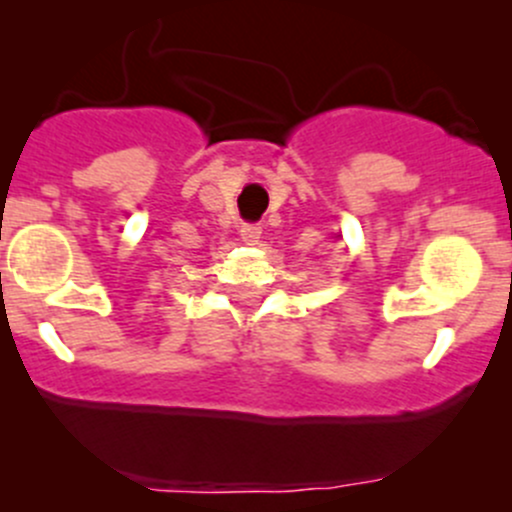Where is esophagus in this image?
<instances>
[{
  "mask_svg": "<svg viewBox=\"0 0 512 512\" xmlns=\"http://www.w3.org/2000/svg\"><path fill=\"white\" fill-rule=\"evenodd\" d=\"M240 235H242V240L247 242V245H255V242L260 240V235H262V227L257 223H242L240 225Z\"/></svg>",
  "mask_w": 512,
  "mask_h": 512,
  "instance_id": "esophagus-1",
  "label": "esophagus"
}]
</instances>
